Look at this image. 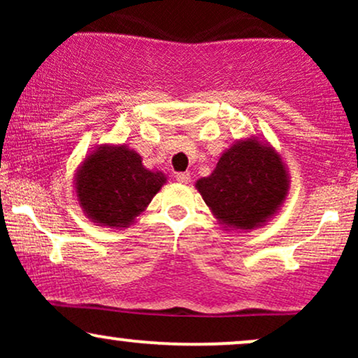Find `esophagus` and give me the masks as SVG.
Segmentation results:
<instances>
[{"mask_svg": "<svg viewBox=\"0 0 358 358\" xmlns=\"http://www.w3.org/2000/svg\"><path fill=\"white\" fill-rule=\"evenodd\" d=\"M176 182L180 183H190V173H176Z\"/></svg>", "mask_w": 358, "mask_h": 358, "instance_id": "esophagus-1", "label": "esophagus"}]
</instances>
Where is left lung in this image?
I'll return each instance as SVG.
<instances>
[{
    "label": "left lung",
    "instance_id": "left-lung-1",
    "mask_svg": "<svg viewBox=\"0 0 358 358\" xmlns=\"http://www.w3.org/2000/svg\"><path fill=\"white\" fill-rule=\"evenodd\" d=\"M289 182L282 156L266 139L249 136L227 148L195 188L224 231L250 232L281 210Z\"/></svg>",
    "mask_w": 358,
    "mask_h": 358
}]
</instances>
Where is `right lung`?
<instances>
[{
    "label": "right lung",
    "mask_w": 358,
    "mask_h": 358,
    "mask_svg": "<svg viewBox=\"0 0 358 358\" xmlns=\"http://www.w3.org/2000/svg\"><path fill=\"white\" fill-rule=\"evenodd\" d=\"M166 183L163 171L150 170L126 145H99L85 155L73 175L82 212L94 224L129 227Z\"/></svg>",
    "instance_id": "add662e5"
}]
</instances>
